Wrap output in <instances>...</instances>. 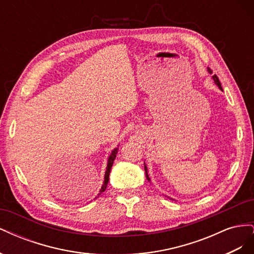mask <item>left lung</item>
Returning a JSON list of instances; mask_svg holds the SVG:
<instances>
[{"mask_svg": "<svg viewBox=\"0 0 254 254\" xmlns=\"http://www.w3.org/2000/svg\"><path fill=\"white\" fill-rule=\"evenodd\" d=\"M207 73H209V74H212V70H211L210 67H207ZM212 78H213V80H214L215 84H216V86H217L220 90H222V88H221V84H220V82H219V79H218L217 76H216V75H213V76H212ZM144 168H145V173H146V178H147V180L150 182V178H149V176H148V170H147V166H146L145 162H144Z\"/></svg>", "mask_w": 254, "mask_h": 254, "instance_id": "left-lung-1", "label": "left lung"}]
</instances>
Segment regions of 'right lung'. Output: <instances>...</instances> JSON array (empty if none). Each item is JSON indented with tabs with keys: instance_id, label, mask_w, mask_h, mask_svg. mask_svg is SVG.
Listing matches in <instances>:
<instances>
[{
	"instance_id": "add662e5",
	"label": "right lung",
	"mask_w": 254,
	"mask_h": 254,
	"mask_svg": "<svg viewBox=\"0 0 254 254\" xmlns=\"http://www.w3.org/2000/svg\"><path fill=\"white\" fill-rule=\"evenodd\" d=\"M118 150H119V146L118 147H115L112 151H111V153H110V156H109V158H108V162H107V167H106V173H105V177H104V183H103V187H102V189L99 190V193H98V195H97V197L101 195L102 193H104L105 191V190H106V188H107V186H108V182H109V175H110V171H111V167H112V165H113V161L115 160V157H117V153H118ZM97 197H95V198H97Z\"/></svg>"
}]
</instances>
